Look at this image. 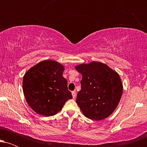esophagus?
Masks as SVG:
<instances>
[{
    "instance_id": "obj_1",
    "label": "esophagus",
    "mask_w": 147,
    "mask_h": 147,
    "mask_svg": "<svg viewBox=\"0 0 147 147\" xmlns=\"http://www.w3.org/2000/svg\"><path fill=\"white\" fill-rule=\"evenodd\" d=\"M72 97H73V98H75V97H76V91L75 90L72 91Z\"/></svg>"
}]
</instances>
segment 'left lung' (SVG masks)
I'll list each match as a JSON object with an SVG mask.
<instances>
[{"label": "left lung", "mask_w": 147, "mask_h": 147, "mask_svg": "<svg viewBox=\"0 0 147 147\" xmlns=\"http://www.w3.org/2000/svg\"><path fill=\"white\" fill-rule=\"evenodd\" d=\"M82 74V88L76 102L84 115L101 120L113 113L120 101L123 85L119 75L106 64L92 61L75 66Z\"/></svg>", "instance_id": "obj_1"}]
</instances>
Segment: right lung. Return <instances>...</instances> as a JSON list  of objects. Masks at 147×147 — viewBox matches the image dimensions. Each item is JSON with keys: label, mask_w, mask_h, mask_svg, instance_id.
Wrapping results in <instances>:
<instances>
[{"label": "right lung", "mask_w": 147, "mask_h": 147, "mask_svg": "<svg viewBox=\"0 0 147 147\" xmlns=\"http://www.w3.org/2000/svg\"><path fill=\"white\" fill-rule=\"evenodd\" d=\"M63 65L52 60L42 61L26 72L23 90L27 102L36 113L45 117L57 114L72 98Z\"/></svg>", "instance_id": "obj_1"}]
</instances>
